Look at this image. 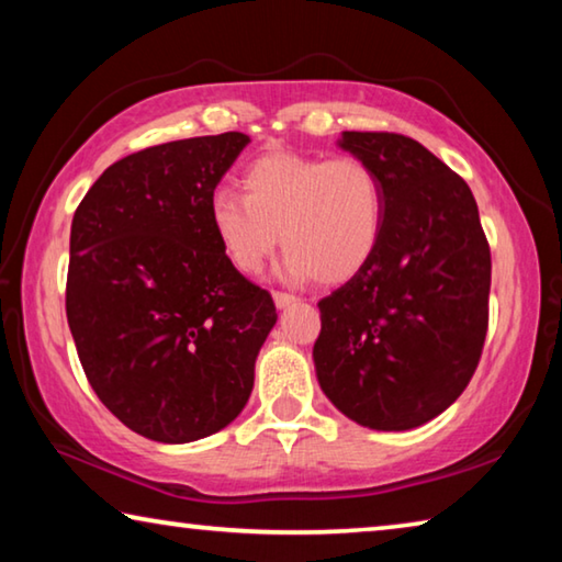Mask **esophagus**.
I'll return each instance as SVG.
<instances>
[{"label": "esophagus", "mask_w": 562, "mask_h": 562, "mask_svg": "<svg viewBox=\"0 0 562 562\" xmlns=\"http://www.w3.org/2000/svg\"><path fill=\"white\" fill-rule=\"evenodd\" d=\"M272 300H274V305H278V307L282 310V307H290L292 302H295L297 297L290 295V292H280V290H278V292H272Z\"/></svg>", "instance_id": "esophagus-1"}]
</instances>
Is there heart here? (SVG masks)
<instances>
[{"mask_svg":"<svg viewBox=\"0 0 562 562\" xmlns=\"http://www.w3.org/2000/svg\"><path fill=\"white\" fill-rule=\"evenodd\" d=\"M245 194L215 190L210 227L222 255L243 274L262 270L280 237L284 272L337 284L358 274L380 245L385 192L358 157L270 153L243 175Z\"/></svg>","mask_w":562,"mask_h":562,"instance_id":"b5f03b06","label":"heart"}]
</instances>
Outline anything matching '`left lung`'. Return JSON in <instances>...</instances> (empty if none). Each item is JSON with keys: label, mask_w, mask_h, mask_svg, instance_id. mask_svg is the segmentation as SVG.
<instances>
[{"label": "left lung", "mask_w": 562, "mask_h": 562, "mask_svg": "<svg viewBox=\"0 0 562 562\" xmlns=\"http://www.w3.org/2000/svg\"><path fill=\"white\" fill-rule=\"evenodd\" d=\"M375 169L385 225L368 265L317 302L323 393L372 430H409L468 387L487 335L490 245L468 182L420 142L342 132Z\"/></svg>", "instance_id": "left-lung-1"}]
</instances>
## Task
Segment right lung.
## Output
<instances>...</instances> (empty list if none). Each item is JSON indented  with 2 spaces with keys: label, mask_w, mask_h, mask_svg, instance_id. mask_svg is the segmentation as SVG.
I'll return each instance as SVG.
<instances>
[{
  "label": "right lung",
  "mask_w": 562,
  "mask_h": 562,
  "mask_svg": "<svg viewBox=\"0 0 562 562\" xmlns=\"http://www.w3.org/2000/svg\"><path fill=\"white\" fill-rule=\"evenodd\" d=\"M249 142L177 139L122 157L79 202L67 323L102 405L157 442H192L243 413L272 295L239 274L207 204Z\"/></svg>",
  "instance_id": "obj_1"
}]
</instances>
